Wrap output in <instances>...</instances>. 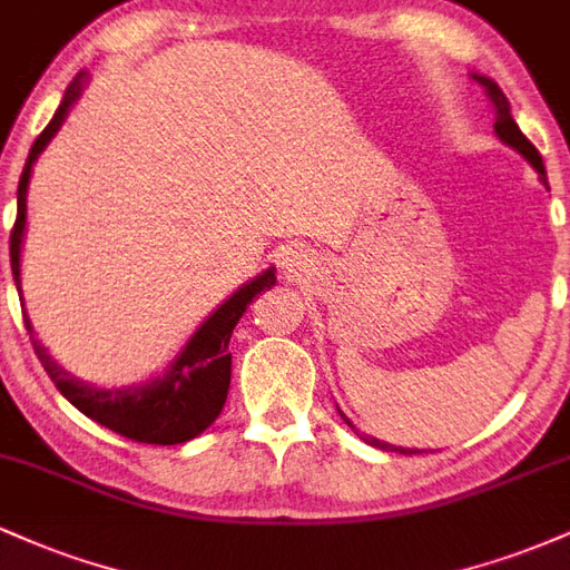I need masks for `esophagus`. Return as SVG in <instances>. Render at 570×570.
I'll return each mask as SVG.
<instances>
[{
  "label": "esophagus",
  "mask_w": 570,
  "mask_h": 570,
  "mask_svg": "<svg viewBox=\"0 0 570 570\" xmlns=\"http://www.w3.org/2000/svg\"><path fill=\"white\" fill-rule=\"evenodd\" d=\"M307 263H311V259H307V248L297 246V244H289L286 248H281L278 265L284 267L286 273H294V276H297V273L305 271Z\"/></svg>",
  "instance_id": "34e87169"
}]
</instances>
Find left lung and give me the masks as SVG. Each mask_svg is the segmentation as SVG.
<instances>
[{
  "instance_id": "left-lung-1",
  "label": "left lung",
  "mask_w": 570,
  "mask_h": 570,
  "mask_svg": "<svg viewBox=\"0 0 570 570\" xmlns=\"http://www.w3.org/2000/svg\"><path fill=\"white\" fill-rule=\"evenodd\" d=\"M472 80L480 85L482 90H485V96L490 98V104H493V109H495V122H493V128H495V136H499V139L507 144V147H512L514 153H520L522 158H525L528 163H531V166L535 168V174H539V179L544 181V187H547V171H544V160H541V155H539V149L533 147L531 141L525 139V136H522V130L517 128V122L512 120V112H509V101H507V96H503V90L499 88V85H495L493 80H490V77H485V75H476V71H472ZM549 189V187H547ZM340 417H343L345 423H348V426L353 429V423L348 421V417L343 415V412H340ZM356 431V429H353ZM358 434V431H356ZM362 436L364 442L367 444H372V448H377V450H391V453H402V455H415V453H423V450H417V448H396V444H391V442H383V440H377V436H370V434H358Z\"/></svg>"
}]
</instances>
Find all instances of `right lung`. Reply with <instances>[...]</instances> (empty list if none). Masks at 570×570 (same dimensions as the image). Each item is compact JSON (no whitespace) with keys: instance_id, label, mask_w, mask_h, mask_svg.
Returning a JSON list of instances; mask_svg holds the SVG:
<instances>
[{"instance_id":"right-lung-1","label":"right lung","mask_w":570,"mask_h":570,"mask_svg":"<svg viewBox=\"0 0 570 570\" xmlns=\"http://www.w3.org/2000/svg\"><path fill=\"white\" fill-rule=\"evenodd\" d=\"M85 82H88V75H85V71H80V75L69 82L67 94H63L61 104H58L53 120H50L48 128L37 136L35 147H31L29 153V160H26L23 166L21 181H18V219L10 233V265L12 278H16V289L21 294V252L26 238V193H29L31 168H35L37 158L45 153L50 139L58 134V128L63 126V120H67L69 109L75 107L77 98L82 96ZM271 286H276V267H267L259 276L246 281L244 286H238V289L225 299V303L214 307L160 375L136 385H122V389H104V385L80 381V377L71 375V372L63 370L61 364L50 356V351L39 343L26 307L23 322L26 330H29L31 345H35L39 362H42L50 381L56 383V389L61 391L82 415L101 423V426L112 429L115 434L128 436V440L144 444H181L195 440V436L203 434V431L219 417L222 407H225L227 389H230L233 356L227 353L230 335L235 324H238L240 316L246 313V307L252 305V299L257 297L259 292L271 289Z\"/></svg>"}]
</instances>
